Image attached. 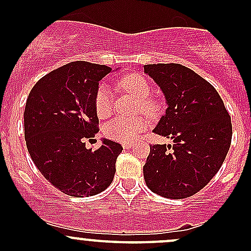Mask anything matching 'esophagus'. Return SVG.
Here are the masks:
<instances>
[{
	"instance_id": "esophagus-1",
	"label": "esophagus",
	"mask_w": 251,
	"mask_h": 251,
	"mask_svg": "<svg viewBox=\"0 0 251 251\" xmlns=\"http://www.w3.org/2000/svg\"><path fill=\"white\" fill-rule=\"evenodd\" d=\"M132 147V142H124L123 143V148L124 149H128Z\"/></svg>"
}]
</instances>
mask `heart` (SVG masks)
Instances as JSON below:
<instances>
[{"label":"heart","instance_id":"heart-1","mask_svg":"<svg viewBox=\"0 0 251 251\" xmlns=\"http://www.w3.org/2000/svg\"><path fill=\"white\" fill-rule=\"evenodd\" d=\"M124 90L135 96L140 103V109L144 113L154 114L159 109V102L151 98V87L148 80L141 74L126 75L121 80ZM114 100L110 87L107 83H100L95 95V110L98 118H109L113 113ZM149 125L148 119L144 116L135 118H115L104 125L103 133L107 138L118 142H132L147 130Z\"/></svg>","mask_w":251,"mask_h":251}]
</instances>
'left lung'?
<instances>
[{"label":"left lung","instance_id":"1","mask_svg":"<svg viewBox=\"0 0 251 251\" xmlns=\"http://www.w3.org/2000/svg\"><path fill=\"white\" fill-rule=\"evenodd\" d=\"M143 68L168 104L153 132L174 141L151 146L144 181L164 198H188L224 164L232 141L231 116L214 86L189 68L175 63Z\"/></svg>","mask_w":251,"mask_h":251}]
</instances>
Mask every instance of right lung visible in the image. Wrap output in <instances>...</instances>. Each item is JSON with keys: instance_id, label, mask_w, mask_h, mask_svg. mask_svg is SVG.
I'll use <instances>...</instances> for the list:
<instances>
[{"instance_id": "1", "label": "right lung", "mask_w": 251, "mask_h": 251, "mask_svg": "<svg viewBox=\"0 0 251 251\" xmlns=\"http://www.w3.org/2000/svg\"><path fill=\"white\" fill-rule=\"evenodd\" d=\"M111 72L107 65L72 62L40 78L24 111L27 151L39 171L57 189L82 198L109 187L121 144L103 138L96 151L85 141L98 132L95 95Z\"/></svg>"}]
</instances>
